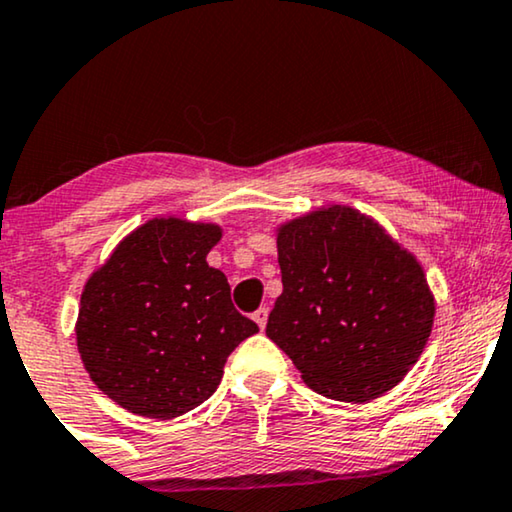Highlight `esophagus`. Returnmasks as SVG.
<instances>
[{
  "instance_id": "34e87169",
  "label": "esophagus",
  "mask_w": 512,
  "mask_h": 512,
  "mask_svg": "<svg viewBox=\"0 0 512 512\" xmlns=\"http://www.w3.org/2000/svg\"><path fill=\"white\" fill-rule=\"evenodd\" d=\"M268 314H270V310L268 307H258V310L254 312V321L258 324V328H265V324H268Z\"/></svg>"
}]
</instances>
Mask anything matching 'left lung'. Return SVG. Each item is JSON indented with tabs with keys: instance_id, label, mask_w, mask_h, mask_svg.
<instances>
[{
	"instance_id": "8db88e82",
	"label": "left lung",
	"mask_w": 512,
	"mask_h": 512,
	"mask_svg": "<svg viewBox=\"0 0 512 512\" xmlns=\"http://www.w3.org/2000/svg\"><path fill=\"white\" fill-rule=\"evenodd\" d=\"M282 296L268 338L307 387L368 403L408 375L429 340L436 298L422 263L373 216L328 205L277 226Z\"/></svg>"
}]
</instances>
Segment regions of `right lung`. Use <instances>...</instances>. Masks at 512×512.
Here are the masks:
<instances>
[{
  "label": "right lung",
  "instance_id": "add662e5",
  "mask_svg": "<svg viewBox=\"0 0 512 512\" xmlns=\"http://www.w3.org/2000/svg\"><path fill=\"white\" fill-rule=\"evenodd\" d=\"M216 223L156 216L88 277L76 319L83 368L132 415L172 419L214 394L233 349L258 333L207 263Z\"/></svg>",
  "mask_w": 512,
  "mask_h": 512
}]
</instances>
